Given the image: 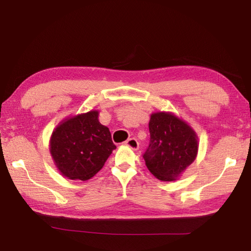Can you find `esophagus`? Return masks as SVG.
Segmentation results:
<instances>
[{
  "label": "esophagus",
  "instance_id": "obj_1",
  "mask_svg": "<svg viewBox=\"0 0 251 251\" xmlns=\"http://www.w3.org/2000/svg\"><path fill=\"white\" fill-rule=\"evenodd\" d=\"M125 144H126V146H128L133 151H137L138 147H139L137 139H135V138H129Z\"/></svg>",
  "mask_w": 251,
  "mask_h": 251
}]
</instances>
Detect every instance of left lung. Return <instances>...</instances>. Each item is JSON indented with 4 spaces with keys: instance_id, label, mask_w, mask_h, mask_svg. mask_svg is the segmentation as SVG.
Segmentation results:
<instances>
[{
    "instance_id": "8db88e82",
    "label": "left lung",
    "mask_w": 251,
    "mask_h": 251,
    "mask_svg": "<svg viewBox=\"0 0 251 251\" xmlns=\"http://www.w3.org/2000/svg\"><path fill=\"white\" fill-rule=\"evenodd\" d=\"M148 127L151 144L144 154L148 171L161 181L180 178L197 157L196 131L172 112L152 113Z\"/></svg>"
}]
</instances>
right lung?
<instances>
[{
    "label": "right lung",
    "mask_w": 251,
    "mask_h": 251,
    "mask_svg": "<svg viewBox=\"0 0 251 251\" xmlns=\"http://www.w3.org/2000/svg\"><path fill=\"white\" fill-rule=\"evenodd\" d=\"M99 110L67 116L53 129L50 154L57 171L73 180H88L115 150L108 127L99 121Z\"/></svg>",
    "instance_id": "1"
}]
</instances>
